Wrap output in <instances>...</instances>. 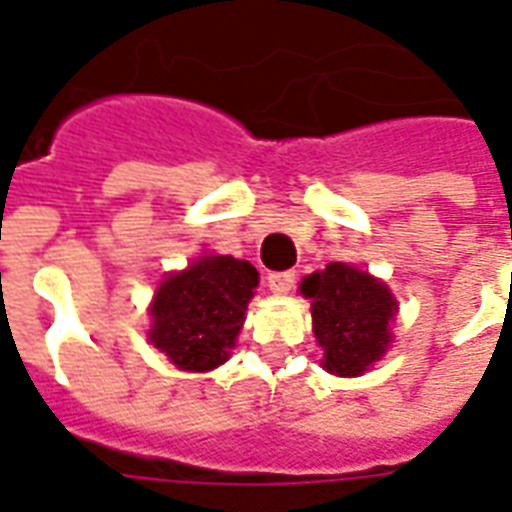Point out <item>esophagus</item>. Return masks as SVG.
I'll return each instance as SVG.
<instances>
[{
    "label": "esophagus",
    "instance_id": "obj_1",
    "mask_svg": "<svg viewBox=\"0 0 512 512\" xmlns=\"http://www.w3.org/2000/svg\"><path fill=\"white\" fill-rule=\"evenodd\" d=\"M296 285V271H271L268 274V288L274 293H288Z\"/></svg>",
    "mask_w": 512,
    "mask_h": 512
}]
</instances>
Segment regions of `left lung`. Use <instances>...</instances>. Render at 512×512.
<instances>
[{
	"mask_svg": "<svg viewBox=\"0 0 512 512\" xmlns=\"http://www.w3.org/2000/svg\"><path fill=\"white\" fill-rule=\"evenodd\" d=\"M301 293L312 299V329L329 373L359 376L384 356L397 310L386 285L367 271L329 263L326 271L301 282Z\"/></svg>",
	"mask_w": 512,
	"mask_h": 512,
	"instance_id": "obj_1",
	"label": "left lung"
}]
</instances>
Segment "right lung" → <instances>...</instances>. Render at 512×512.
<instances>
[{
    "mask_svg": "<svg viewBox=\"0 0 512 512\" xmlns=\"http://www.w3.org/2000/svg\"><path fill=\"white\" fill-rule=\"evenodd\" d=\"M257 271L246 260L208 255L189 271L172 274L150 307V343L180 370L205 373L227 362L257 288Z\"/></svg>",
    "mask_w": 512,
    "mask_h": 512,
    "instance_id": "add662e5",
    "label": "right lung"
}]
</instances>
